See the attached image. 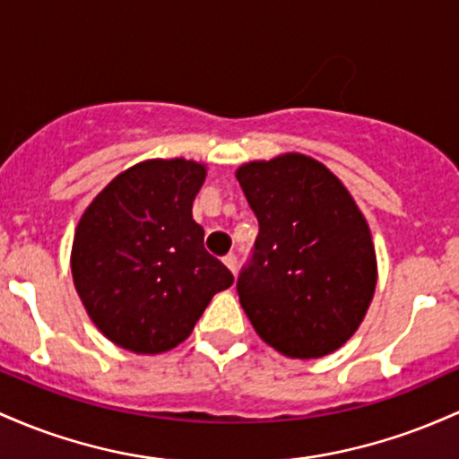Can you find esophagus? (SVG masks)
Segmentation results:
<instances>
[{
  "label": "esophagus",
  "instance_id": "1",
  "mask_svg": "<svg viewBox=\"0 0 459 459\" xmlns=\"http://www.w3.org/2000/svg\"><path fill=\"white\" fill-rule=\"evenodd\" d=\"M223 262L231 273H236V266H238V257H236V254H228L223 257Z\"/></svg>",
  "mask_w": 459,
  "mask_h": 459
}]
</instances>
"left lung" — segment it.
<instances>
[{
	"instance_id": "8db88e82",
	"label": "left lung",
	"mask_w": 459,
	"mask_h": 459,
	"mask_svg": "<svg viewBox=\"0 0 459 459\" xmlns=\"http://www.w3.org/2000/svg\"><path fill=\"white\" fill-rule=\"evenodd\" d=\"M236 178L260 225L236 281L251 325L290 358L336 351L377 281L362 212L336 175L301 153L249 162Z\"/></svg>"
}]
</instances>
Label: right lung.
Here are the masks:
<instances>
[{
    "instance_id": "1",
    "label": "right lung",
    "mask_w": 459,
    "mask_h": 459,
    "mask_svg": "<svg viewBox=\"0 0 459 459\" xmlns=\"http://www.w3.org/2000/svg\"><path fill=\"white\" fill-rule=\"evenodd\" d=\"M202 164L147 160L117 175L77 223L75 290L101 333L134 353L186 341L210 299L234 284L204 247L193 202Z\"/></svg>"
}]
</instances>
